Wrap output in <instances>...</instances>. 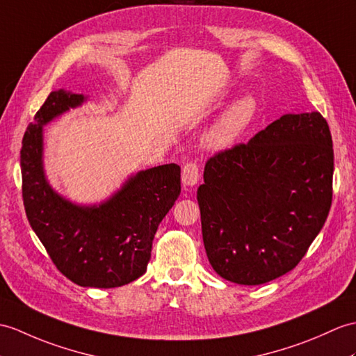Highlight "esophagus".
I'll return each instance as SVG.
<instances>
[{"label":"esophagus","mask_w":356,"mask_h":356,"mask_svg":"<svg viewBox=\"0 0 356 356\" xmlns=\"http://www.w3.org/2000/svg\"><path fill=\"white\" fill-rule=\"evenodd\" d=\"M198 179H200V168L195 162H188L184 165L181 170V184L185 186H194L197 185Z\"/></svg>","instance_id":"34e87169"}]
</instances>
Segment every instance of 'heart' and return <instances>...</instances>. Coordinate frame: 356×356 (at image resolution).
Segmentation results:
<instances>
[{"instance_id": "heart-1", "label": "heart", "mask_w": 356, "mask_h": 356, "mask_svg": "<svg viewBox=\"0 0 356 356\" xmlns=\"http://www.w3.org/2000/svg\"><path fill=\"white\" fill-rule=\"evenodd\" d=\"M258 112V103L252 95L239 97L221 113L208 134V143L212 147H226L250 126Z\"/></svg>"}]
</instances>
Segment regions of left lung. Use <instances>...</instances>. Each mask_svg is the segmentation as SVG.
<instances>
[{"label": "left lung", "instance_id": "obj_1", "mask_svg": "<svg viewBox=\"0 0 356 356\" xmlns=\"http://www.w3.org/2000/svg\"><path fill=\"white\" fill-rule=\"evenodd\" d=\"M332 175V136L320 112L286 113L213 154L197 200L217 275L261 285L291 271L327 218Z\"/></svg>", "mask_w": 356, "mask_h": 356}]
</instances>
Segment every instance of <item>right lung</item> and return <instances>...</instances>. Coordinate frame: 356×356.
<instances>
[{"mask_svg":"<svg viewBox=\"0 0 356 356\" xmlns=\"http://www.w3.org/2000/svg\"><path fill=\"white\" fill-rule=\"evenodd\" d=\"M83 102L81 94L59 89L36 112L22 139V200L31 229L63 276L80 286L115 288L145 273L156 230L180 194V167L139 171L98 206L66 200L45 177L44 126Z\"/></svg>","mask_w":356,"mask_h":356,"instance_id":"obj_1","label":"right lung"}]
</instances>
